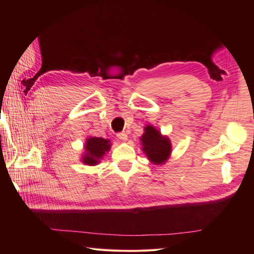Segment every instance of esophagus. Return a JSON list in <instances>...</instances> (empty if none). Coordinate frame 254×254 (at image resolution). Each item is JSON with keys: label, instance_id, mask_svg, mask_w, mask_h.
I'll list each match as a JSON object with an SVG mask.
<instances>
[{"label": "esophagus", "instance_id": "esophagus-1", "mask_svg": "<svg viewBox=\"0 0 254 254\" xmlns=\"http://www.w3.org/2000/svg\"><path fill=\"white\" fill-rule=\"evenodd\" d=\"M117 136L119 137L120 140H122V141H127V139H128V135H127V133H126L125 131L119 132V133L117 134Z\"/></svg>", "mask_w": 254, "mask_h": 254}]
</instances>
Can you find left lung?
<instances>
[{
	"label": "left lung",
	"mask_w": 254,
	"mask_h": 254,
	"mask_svg": "<svg viewBox=\"0 0 254 254\" xmlns=\"http://www.w3.org/2000/svg\"><path fill=\"white\" fill-rule=\"evenodd\" d=\"M145 132L141 137L143 150L151 162L162 164L170 156L172 146L167 137L161 135L152 126L145 127Z\"/></svg>",
	"instance_id": "left-lung-1"
}]
</instances>
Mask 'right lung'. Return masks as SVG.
I'll list each match as a JSON object with an SVG mask.
<instances>
[{"instance_id": "right-lung-1", "label": "right lung", "mask_w": 254, "mask_h": 254, "mask_svg": "<svg viewBox=\"0 0 254 254\" xmlns=\"http://www.w3.org/2000/svg\"><path fill=\"white\" fill-rule=\"evenodd\" d=\"M109 140H105L103 137H90L86 143V156L82 158L84 164L95 165L98 163L99 159H102L106 152L110 149L111 144Z\"/></svg>"}]
</instances>
